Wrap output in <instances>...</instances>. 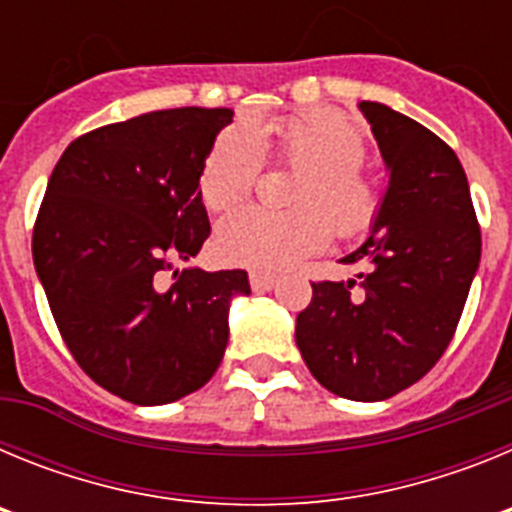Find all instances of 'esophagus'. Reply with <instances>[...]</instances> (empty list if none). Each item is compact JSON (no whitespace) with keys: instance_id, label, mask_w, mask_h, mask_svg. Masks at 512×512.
I'll return each mask as SVG.
<instances>
[{"instance_id":"esophagus-1","label":"esophagus","mask_w":512,"mask_h":512,"mask_svg":"<svg viewBox=\"0 0 512 512\" xmlns=\"http://www.w3.org/2000/svg\"><path fill=\"white\" fill-rule=\"evenodd\" d=\"M251 289L253 292H269L277 284V277L274 274H264V271H251Z\"/></svg>"}]
</instances>
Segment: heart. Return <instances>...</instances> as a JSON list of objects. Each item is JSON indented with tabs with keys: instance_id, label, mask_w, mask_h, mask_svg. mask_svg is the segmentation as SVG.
<instances>
[{
	"instance_id": "b5f03b06",
	"label": "heart",
	"mask_w": 512,
	"mask_h": 512,
	"mask_svg": "<svg viewBox=\"0 0 512 512\" xmlns=\"http://www.w3.org/2000/svg\"><path fill=\"white\" fill-rule=\"evenodd\" d=\"M297 171L289 184L292 210H243L215 230V251L225 264L279 271L328 246L330 235L354 241L372 230L382 212V192L361 161L366 140L343 112L315 107L261 125L217 135L200 174V194L210 210L243 205L259 182L264 153Z\"/></svg>"
}]
</instances>
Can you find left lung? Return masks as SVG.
<instances>
[{
    "instance_id": "1",
    "label": "left lung",
    "mask_w": 512,
    "mask_h": 512,
    "mask_svg": "<svg viewBox=\"0 0 512 512\" xmlns=\"http://www.w3.org/2000/svg\"><path fill=\"white\" fill-rule=\"evenodd\" d=\"M390 189L372 233L346 264L369 271L312 282L297 348L312 377L346 400L377 402L431 372L454 338L482 235L467 174L438 135L387 104L361 102Z\"/></svg>"
}]
</instances>
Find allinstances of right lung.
Segmentation results:
<instances>
[{
  "instance_id": "obj_1",
  "label": "right lung",
  "mask_w": 512,
  "mask_h": 512,
  "mask_svg": "<svg viewBox=\"0 0 512 512\" xmlns=\"http://www.w3.org/2000/svg\"><path fill=\"white\" fill-rule=\"evenodd\" d=\"M230 122L228 107L112 122L76 138L48 179L33 230L38 279L76 364L133 405L210 382L230 300L251 292L243 269H176L210 235L200 174Z\"/></svg>"
}]
</instances>
